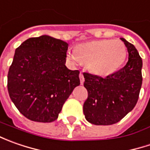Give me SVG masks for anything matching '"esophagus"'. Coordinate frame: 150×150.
Wrapping results in <instances>:
<instances>
[{"instance_id":"esophagus-1","label":"esophagus","mask_w":150,"mask_h":150,"mask_svg":"<svg viewBox=\"0 0 150 150\" xmlns=\"http://www.w3.org/2000/svg\"><path fill=\"white\" fill-rule=\"evenodd\" d=\"M79 78H80V83H81V84L83 83L84 77H83V72H80V74H79Z\"/></svg>"}]
</instances>
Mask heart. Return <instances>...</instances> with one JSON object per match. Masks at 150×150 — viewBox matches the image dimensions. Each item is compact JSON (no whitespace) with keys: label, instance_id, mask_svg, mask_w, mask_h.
Listing matches in <instances>:
<instances>
[{"label":"heart","instance_id":"b5f03b06","mask_svg":"<svg viewBox=\"0 0 150 150\" xmlns=\"http://www.w3.org/2000/svg\"><path fill=\"white\" fill-rule=\"evenodd\" d=\"M127 48L120 40L102 39L78 45L76 50H68L67 57L73 64H87L92 72L108 75L124 63Z\"/></svg>","mask_w":150,"mask_h":150}]
</instances>
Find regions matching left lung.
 I'll return each mask as SVG.
<instances>
[{
    "label": "left lung",
    "instance_id": "left-lung-1",
    "mask_svg": "<svg viewBox=\"0 0 150 150\" xmlns=\"http://www.w3.org/2000/svg\"><path fill=\"white\" fill-rule=\"evenodd\" d=\"M128 49L126 65L105 78L83 72L88 98L83 103L86 119L95 125L119 122L133 110L142 86V58L135 47L121 38Z\"/></svg>",
    "mask_w": 150,
    "mask_h": 150
}]
</instances>
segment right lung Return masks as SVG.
Segmentation results:
<instances>
[{"instance_id": "right-lung-1", "label": "right lung", "mask_w": 150, "mask_h": 150, "mask_svg": "<svg viewBox=\"0 0 150 150\" xmlns=\"http://www.w3.org/2000/svg\"><path fill=\"white\" fill-rule=\"evenodd\" d=\"M68 44L49 36L31 38L16 49L7 89L15 106L36 122L55 121L80 84L79 71L66 66Z\"/></svg>"}]
</instances>
